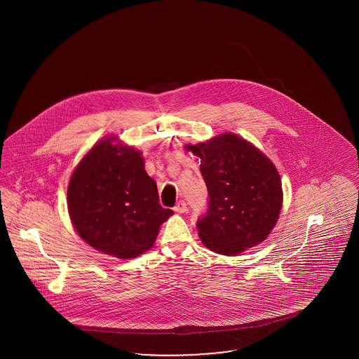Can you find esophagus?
I'll return each instance as SVG.
<instances>
[{"instance_id":"1","label":"esophagus","mask_w":359,"mask_h":359,"mask_svg":"<svg viewBox=\"0 0 359 359\" xmlns=\"http://www.w3.org/2000/svg\"><path fill=\"white\" fill-rule=\"evenodd\" d=\"M187 205H186V202H184V201L177 202L176 205L173 207V211H175V212H177V214H184V212H187Z\"/></svg>"}]
</instances>
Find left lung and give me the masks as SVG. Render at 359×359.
<instances>
[{
	"instance_id": "8db88e82",
	"label": "left lung",
	"mask_w": 359,
	"mask_h": 359,
	"mask_svg": "<svg viewBox=\"0 0 359 359\" xmlns=\"http://www.w3.org/2000/svg\"><path fill=\"white\" fill-rule=\"evenodd\" d=\"M184 148L201 157L210 196L207 212L196 223L205 248L238 256L265 241L283 207L281 177L271 158L230 132Z\"/></svg>"
}]
</instances>
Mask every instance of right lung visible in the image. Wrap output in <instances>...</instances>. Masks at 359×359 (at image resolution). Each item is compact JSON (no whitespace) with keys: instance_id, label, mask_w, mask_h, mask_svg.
<instances>
[{"instance_id":"right-lung-1","label":"right lung","mask_w":359,"mask_h":359,"mask_svg":"<svg viewBox=\"0 0 359 359\" xmlns=\"http://www.w3.org/2000/svg\"><path fill=\"white\" fill-rule=\"evenodd\" d=\"M69 219L87 245L121 259L154 246L160 226L173 211L158 203L142 154L117 136L98 141L69 177Z\"/></svg>"}]
</instances>
